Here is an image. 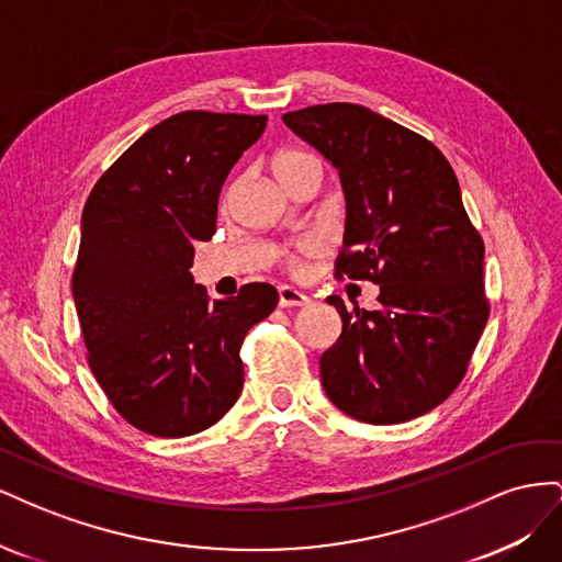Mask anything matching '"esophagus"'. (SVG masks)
Returning <instances> with one entry per match:
<instances>
[{"mask_svg": "<svg viewBox=\"0 0 562 562\" xmlns=\"http://www.w3.org/2000/svg\"><path fill=\"white\" fill-rule=\"evenodd\" d=\"M310 302L312 300L295 285H281L279 288V307H283V310H288V307H307Z\"/></svg>", "mask_w": 562, "mask_h": 562, "instance_id": "1", "label": "esophagus"}]
</instances>
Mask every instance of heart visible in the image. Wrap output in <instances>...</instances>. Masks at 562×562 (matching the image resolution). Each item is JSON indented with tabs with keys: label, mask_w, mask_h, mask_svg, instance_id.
Wrapping results in <instances>:
<instances>
[{
	"label": "heart",
	"mask_w": 562,
	"mask_h": 562,
	"mask_svg": "<svg viewBox=\"0 0 562 562\" xmlns=\"http://www.w3.org/2000/svg\"><path fill=\"white\" fill-rule=\"evenodd\" d=\"M314 161L310 155H302V151H293V149H285V151H279V155L271 159V171H274L277 180L283 182L291 178L297 168H302L304 164ZM323 248V241L318 239V236H304V239H300L293 250L288 252V258H291L293 262L300 258V255H310V252H316Z\"/></svg>",
	"instance_id": "b5f03b06"
}]
</instances>
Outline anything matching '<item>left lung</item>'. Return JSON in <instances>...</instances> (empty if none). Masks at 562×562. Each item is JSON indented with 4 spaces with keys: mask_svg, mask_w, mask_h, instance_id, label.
<instances>
[{
    "mask_svg": "<svg viewBox=\"0 0 562 562\" xmlns=\"http://www.w3.org/2000/svg\"><path fill=\"white\" fill-rule=\"evenodd\" d=\"M339 173L347 201L337 271L380 283L375 312H347L321 356L328 398L353 419L398 424L434 411L462 382L487 321L483 241L440 149L353 103L283 114Z\"/></svg>",
    "mask_w": 562,
    "mask_h": 562,
    "instance_id": "left-lung-1",
    "label": "left lung"
}]
</instances>
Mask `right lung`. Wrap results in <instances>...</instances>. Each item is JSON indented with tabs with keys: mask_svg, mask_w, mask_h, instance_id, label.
Returning a JSON list of instances; mask_svg holds the SVG:
<instances>
[{
	"mask_svg": "<svg viewBox=\"0 0 562 562\" xmlns=\"http://www.w3.org/2000/svg\"><path fill=\"white\" fill-rule=\"evenodd\" d=\"M267 116L187 110L143 133L100 178L81 213L72 277L89 366L128 424L182 438L213 427L244 386L241 339L279 293L248 283L209 302L194 244L209 241L217 196Z\"/></svg>",
	"mask_w": 562,
	"mask_h": 562,
	"instance_id": "right-lung-1",
	"label": "right lung"
}]
</instances>
